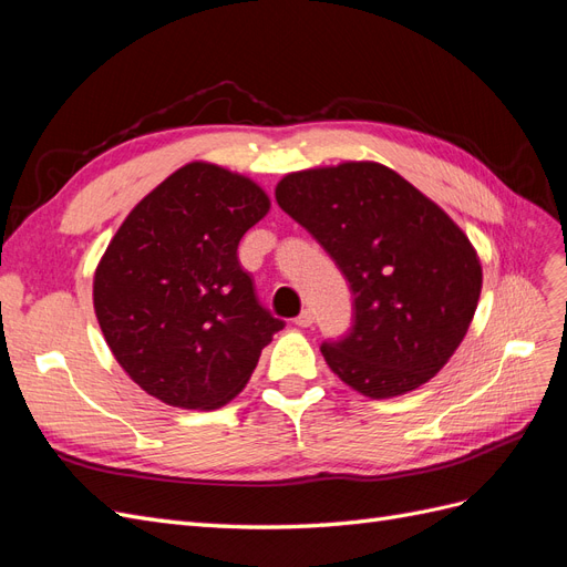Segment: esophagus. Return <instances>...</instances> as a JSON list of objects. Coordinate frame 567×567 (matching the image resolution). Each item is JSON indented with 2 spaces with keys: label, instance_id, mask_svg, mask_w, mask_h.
<instances>
[{
  "label": "esophagus",
  "instance_id": "34e87169",
  "mask_svg": "<svg viewBox=\"0 0 567 567\" xmlns=\"http://www.w3.org/2000/svg\"><path fill=\"white\" fill-rule=\"evenodd\" d=\"M315 323V315L312 310H302L298 317H296V326H300V329H307V326Z\"/></svg>",
  "mask_w": 567,
  "mask_h": 567
}]
</instances>
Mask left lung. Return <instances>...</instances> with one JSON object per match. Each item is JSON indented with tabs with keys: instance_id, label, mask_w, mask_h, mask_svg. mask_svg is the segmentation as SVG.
Instances as JSON below:
<instances>
[{
	"instance_id": "8db88e82",
	"label": "left lung",
	"mask_w": 567,
	"mask_h": 567,
	"mask_svg": "<svg viewBox=\"0 0 567 567\" xmlns=\"http://www.w3.org/2000/svg\"><path fill=\"white\" fill-rule=\"evenodd\" d=\"M284 213L333 257L352 290V329L323 342L326 364L371 400L416 390L450 362L483 288L454 219L394 169L340 163L277 184Z\"/></svg>"
}]
</instances>
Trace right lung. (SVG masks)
<instances>
[{
	"label": "right lung",
	"instance_id": "obj_1",
	"mask_svg": "<svg viewBox=\"0 0 567 567\" xmlns=\"http://www.w3.org/2000/svg\"><path fill=\"white\" fill-rule=\"evenodd\" d=\"M269 205L252 179L194 161L136 203L111 238L94 271V312L117 364L151 398L225 406L284 329L236 255Z\"/></svg>",
	"mask_w": 567,
	"mask_h": 567
}]
</instances>
